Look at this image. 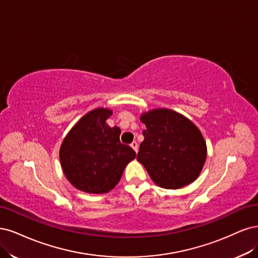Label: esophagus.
Segmentation results:
<instances>
[{
	"mask_svg": "<svg viewBox=\"0 0 258 258\" xmlns=\"http://www.w3.org/2000/svg\"><path fill=\"white\" fill-rule=\"evenodd\" d=\"M131 147H132L133 149H134L135 152H137V151H138V144L136 143V141H133V143L131 144Z\"/></svg>",
	"mask_w": 258,
	"mask_h": 258,
	"instance_id": "1",
	"label": "esophagus"
}]
</instances>
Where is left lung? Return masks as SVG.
Masks as SVG:
<instances>
[{"label":"left lung","instance_id":"left-lung-1","mask_svg":"<svg viewBox=\"0 0 258 258\" xmlns=\"http://www.w3.org/2000/svg\"><path fill=\"white\" fill-rule=\"evenodd\" d=\"M145 137L137 161L154 183L177 189L197 179L207 157L201 131L184 115L170 109H153L140 115Z\"/></svg>","mask_w":258,"mask_h":258}]
</instances>
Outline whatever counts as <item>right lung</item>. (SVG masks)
Wrapping results in <instances>:
<instances>
[{
  "mask_svg": "<svg viewBox=\"0 0 258 258\" xmlns=\"http://www.w3.org/2000/svg\"><path fill=\"white\" fill-rule=\"evenodd\" d=\"M111 114L107 108L91 110L75 124L61 145L60 161L65 177L82 192L108 193L136 157L130 146L121 144V130L106 123Z\"/></svg>",
  "mask_w": 258,
  "mask_h": 258,
  "instance_id": "add662e5",
  "label": "right lung"
}]
</instances>
